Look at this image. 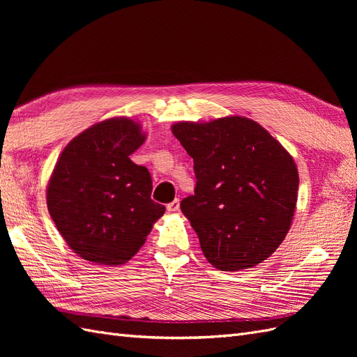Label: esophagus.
Segmentation results:
<instances>
[{
    "mask_svg": "<svg viewBox=\"0 0 357 357\" xmlns=\"http://www.w3.org/2000/svg\"><path fill=\"white\" fill-rule=\"evenodd\" d=\"M168 211H178L180 210V199H174L171 201L168 205H167Z\"/></svg>",
    "mask_w": 357,
    "mask_h": 357,
    "instance_id": "esophagus-1",
    "label": "esophagus"
}]
</instances>
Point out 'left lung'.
I'll return each mask as SVG.
<instances>
[{"label":"left lung","mask_w":357,"mask_h":357,"mask_svg":"<svg viewBox=\"0 0 357 357\" xmlns=\"http://www.w3.org/2000/svg\"><path fill=\"white\" fill-rule=\"evenodd\" d=\"M172 134L193 159L195 193L180 207L207 261L220 271L265 261L294 219L299 186L294 159L247 117L180 122Z\"/></svg>","instance_id":"left-lung-1"}]
</instances>
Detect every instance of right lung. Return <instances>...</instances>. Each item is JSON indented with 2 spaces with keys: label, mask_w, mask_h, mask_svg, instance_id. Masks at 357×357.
<instances>
[{
  "label": "right lung",
  "mask_w": 357,
  "mask_h": 357,
  "mask_svg": "<svg viewBox=\"0 0 357 357\" xmlns=\"http://www.w3.org/2000/svg\"><path fill=\"white\" fill-rule=\"evenodd\" d=\"M144 135L131 119H109L75 137L56 162L47 208L59 234L86 261L128 262L165 207L152 199V176L131 160Z\"/></svg>",
  "instance_id": "add662e5"
}]
</instances>
